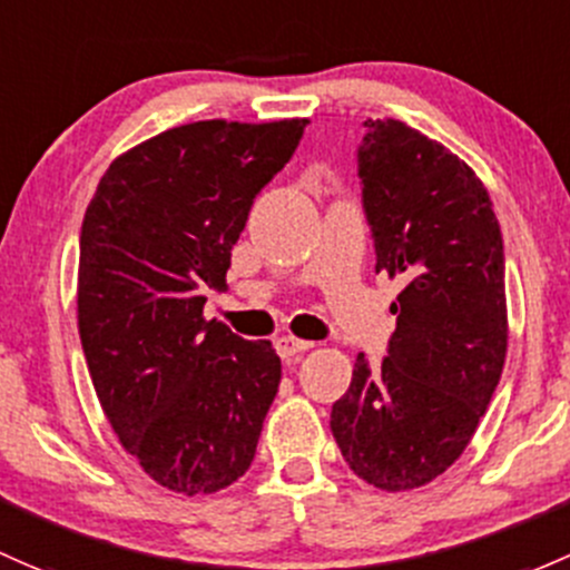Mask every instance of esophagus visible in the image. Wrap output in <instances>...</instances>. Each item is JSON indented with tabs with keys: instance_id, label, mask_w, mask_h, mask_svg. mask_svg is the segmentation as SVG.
<instances>
[{
	"instance_id": "obj_1",
	"label": "esophagus",
	"mask_w": 570,
	"mask_h": 570,
	"mask_svg": "<svg viewBox=\"0 0 570 570\" xmlns=\"http://www.w3.org/2000/svg\"><path fill=\"white\" fill-rule=\"evenodd\" d=\"M275 350H278V355L284 357V361H289V357H295V355H301V352L311 350V344H308V341L295 338V335H281V338L275 341Z\"/></svg>"
}]
</instances>
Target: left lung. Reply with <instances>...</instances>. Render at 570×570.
Instances as JSON below:
<instances>
[{
    "label": "left lung",
    "mask_w": 570,
    "mask_h": 570,
    "mask_svg": "<svg viewBox=\"0 0 570 570\" xmlns=\"http://www.w3.org/2000/svg\"><path fill=\"white\" fill-rule=\"evenodd\" d=\"M357 149L376 273L401 275L395 333L371 371L357 355L331 431L382 491L421 489L475 434L508 352L505 254L475 171L399 119H368Z\"/></svg>",
    "instance_id": "8db88e82"
}]
</instances>
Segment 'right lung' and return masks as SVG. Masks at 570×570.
Returning <instances> with one entry per match:
<instances>
[{"label": "right lung", "instance_id": "add662e5", "mask_svg": "<svg viewBox=\"0 0 570 570\" xmlns=\"http://www.w3.org/2000/svg\"><path fill=\"white\" fill-rule=\"evenodd\" d=\"M308 119H202L136 144L100 177L81 226L79 335L114 434L177 494L245 475L281 357L205 320L256 194Z\"/></svg>", "mask_w": 570, "mask_h": 570}]
</instances>
